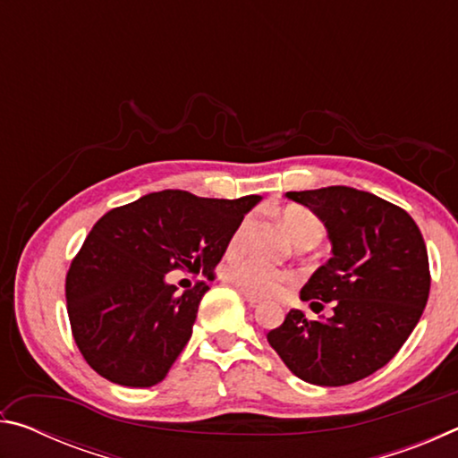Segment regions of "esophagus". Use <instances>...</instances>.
<instances>
[{"mask_svg":"<svg viewBox=\"0 0 458 458\" xmlns=\"http://www.w3.org/2000/svg\"><path fill=\"white\" fill-rule=\"evenodd\" d=\"M240 294H242V297L246 299V303H248V305L257 307V305H260V303H262V299H260V297H257V294H254V293H248V291H240Z\"/></svg>","mask_w":458,"mask_h":458,"instance_id":"esophagus-1","label":"esophagus"}]
</instances>
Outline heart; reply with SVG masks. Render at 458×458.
<instances>
[{
    "mask_svg": "<svg viewBox=\"0 0 458 458\" xmlns=\"http://www.w3.org/2000/svg\"><path fill=\"white\" fill-rule=\"evenodd\" d=\"M281 224L286 234L297 246H315L323 238V222L303 206H286L281 212ZM252 228V218H246L238 224L228 240V254L240 252L246 242L248 232ZM222 275L232 284L240 286L254 294H275L283 291L291 283V273L257 259L230 257L222 267Z\"/></svg>",
    "mask_w": 458,
    "mask_h": 458,
    "instance_id": "1",
    "label": "heart"
}]
</instances>
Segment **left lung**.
Instances as JSON below:
<instances>
[{
    "label": "left lung",
    "instance_id": "8db88e82",
    "mask_svg": "<svg viewBox=\"0 0 458 458\" xmlns=\"http://www.w3.org/2000/svg\"><path fill=\"white\" fill-rule=\"evenodd\" d=\"M323 222L331 259L301 299L333 303L327 319L291 309L268 344L294 376L315 386H347L384 368L420 321L430 270L416 222L369 191L347 185L286 191Z\"/></svg>",
    "mask_w": 458,
    "mask_h": 458
}]
</instances>
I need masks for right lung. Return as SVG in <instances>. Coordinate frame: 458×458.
Returning a JSON list of instances; mask_svg holds the SVG:
<instances>
[{"label":"right lung","mask_w":458,"mask_h":458,"mask_svg":"<svg viewBox=\"0 0 458 458\" xmlns=\"http://www.w3.org/2000/svg\"><path fill=\"white\" fill-rule=\"evenodd\" d=\"M260 196L198 198L153 191L106 212L66 275L76 345L108 382L159 384L191 337L206 283L177 293L174 268H216L232 232Z\"/></svg>","instance_id":"right-lung-1"}]
</instances>
